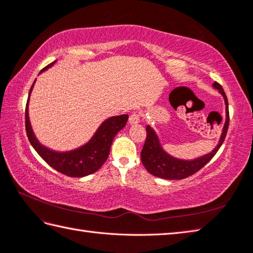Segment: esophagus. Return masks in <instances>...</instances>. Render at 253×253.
Here are the masks:
<instances>
[{
    "label": "esophagus",
    "instance_id": "esophagus-1",
    "mask_svg": "<svg viewBox=\"0 0 253 253\" xmlns=\"http://www.w3.org/2000/svg\"><path fill=\"white\" fill-rule=\"evenodd\" d=\"M128 122H129L130 125H137V124H139V123H140V116H139V114L132 113L131 115L129 116V120H128Z\"/></svg>",
    "mask_w": 253,
    "mask_h": 253
}]
</instances>
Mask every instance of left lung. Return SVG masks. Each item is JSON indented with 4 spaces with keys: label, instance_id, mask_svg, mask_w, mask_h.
<instances>
[{
    "label": "left lung",
    "instance_id": "8db88e82",
    "mask_svg": "<svg viewBox=\"0 0 253 253\" xmlns=\"http://www.w3.org/2000/svg\"><path fill=\"white\" fill-rule=\"evenodd\" d=\"M212 87L218 90L222 97H224L226 105V120L217 146L211 152L206 153V155H203L201 157H197L195 159H179V158L171 156L170 153H168L163 149L159 136H158L156 130L153 129L150 125H147V138L141 150V162L142 165L145 166L147 171L151 173L152 175L166 180L185 179V177L194 174L195 172L201 170L206 163H209L211 161V158L216 155V152L218 151L220 146L222 145V142L225 140L227 130H228L229 111L228 101H227V96L220 84L214 82L212 83Z\"/></svg>",
    "mask_w": 253,
    "mask_h": 253
}]
</instances>
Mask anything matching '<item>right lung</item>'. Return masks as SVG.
Returning <instances> with one entry per match:
<instances>
[{
	"instance_id": "right-lung-1",
	"label": "right lung",
	"mask_w": 253,
	"mask_h": 253,
	"mask_svg": "<svg viewBox=\"0 0 253 253\" xmlns=\"http://www.w3.org/2000/svg\"><path fill=\"white\" fill-rule=\"evenodd\" d=\"M48 64L46 68L39 72L46 71L47 69L51 68L54 63ZM36 81V80H35ZM29 90L28 100L26 104V111H25V120H26V132L29 142L37 153L42 159L46 161L49 166L53 168L54 170L62 173L64 175L73 176V177H83L90 175L92 173L96 172L103 166V163L106 161L108 155H110L111 146L114 138L117 135V132L122 130L126 126L128 121V115L124 114L120 116H112L104 121L96 131L94 132L92 138L86 143H84L81 147L69 151H56L50 148L42 145L36 138V135L32 128L31 121L28 115V104L31 93L33 91L34 84Z\"/></svg>"
}]
</instances>
